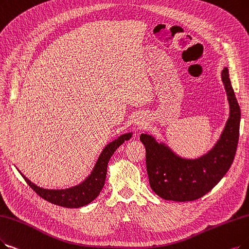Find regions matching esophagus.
Returning <instances> with one entry per match:
<instances>
[{"mask_svg": "<svg viewBox=\"0 0 249 249\" xmlns=\"http://www.w3.org/2000/svg\"><path fill=\"white\" fill-rule=\"evenodd\" d=\"M137 123V124L139 125V126H143V122H141V121H138V122H136Z\"/></svg>", "mask_w": 249, "mask_h": 249, "instance_id": "34e87169", "label": "esophagus"}]
</instances>
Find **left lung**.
Segmentation results:
<instances>
[{
	"label": "left lung",
	"instance_id": "obj_1",
	"mask_svg": "<svg viewBox=\"0 0 249 249\" xmlns=\"http://www.w3.org/2000/svg\"><path fill=\"white\" fill-rule=\"evenodd\" d=\"M222 81L230 105V116L211 151L197 159H186L147 134L140 140L146 148V166L152 190L165 200L193 201L202 197L222 180L230 168L237 150L240 126V107L229 77L228 68Z\"/></svg>",
	"mask_w": 249,
	"mask_h": 249
}]
</instances>
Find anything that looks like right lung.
Returning a JSON list of instances; mask_svg holds the SVG:
<instances>
[{
	"label": "right lung",
	"mask_w": 249,
	"mask_h": 249,
	"mask_svg": "<svg viewBox=\"0 0 249 249\" xmlns=\"http://www.w3.org/2000/svg\"><path fill=\"white\" fill-rule=\"evenodd\" d=\"M132 133L124 134L118 137L116 140L109 143L99 156L98 160L92 174L87 178V180L82 184L75 187L65 189V190H48V189L39 188L34 183H32L28 178L23 176L25 182L28 184L33 190L43 199L53 204L67 207V208H78L85 206L92 202L95 198L100 194L102 188L105 184V178L107 174V164L109 159L112 156L116 149L121 146L124 141L130 140Z\"/></svg>",
	"instance_id": "right-lung-1"
}]
</instances>
